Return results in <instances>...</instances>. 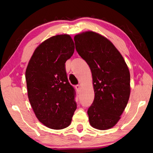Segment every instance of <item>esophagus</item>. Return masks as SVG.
I'll return each mask as SVG.
<instances>
[{"label":"esophagus","mask_w":153,"mask_h":153,"mask_svg":"<svg viewBox=\"0 0 153 153\" xmlns=\"http://www.w3.org/2000/svg\"><path fill=\"white\" fill-rule=\"evenodd\" d=\"M76 89L77 91V92H80V89H81V86L80 85H76Z\"/></svg>","instance_id":"esophagus-1"}]
</instances>
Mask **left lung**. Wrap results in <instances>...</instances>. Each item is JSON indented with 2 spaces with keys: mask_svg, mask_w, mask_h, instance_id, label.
I'll use <instances>...</instances> for the list:
<instances>
[{
  "mask_svg": "<svg viewBox=\"0 0 153 153\" xmlns=\"http://www.w3.org/2000/svg\"><path fill=\"white\" fill-rule=\"evenodd\" d=\"M76 48L91 69L94 99L88 110L90 126L100 130L115 126L130 95V74L113 44L100 33L86 31L74 36Z\"/></svg>",
  "mask_w": 153,
  "mask_h": 153,
  "instance_id": "left-lung-1",
  "label": "left lung"
}]
</instances>
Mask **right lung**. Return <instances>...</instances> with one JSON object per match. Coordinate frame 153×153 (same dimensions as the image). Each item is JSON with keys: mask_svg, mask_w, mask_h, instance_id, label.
I'll return each mask as SVG.
<instances>
[{"mask_svg": "<svg viewBox=\"0 0 153 153\" xmlns=\"http://www.w3.org/2000/svg\"><path fill=\"white\" fill-rule=\"evenodd\" d=\"M74 49L69 34L52 36L38 45L27 64L25 79L29 101L38 121L48 128H67L77 108L74 89L65 67Z\"/></svg>", "mask_w": 153, "mask_h": 153, "instance_id": "1", "label": "right lung"}]
</instances>
